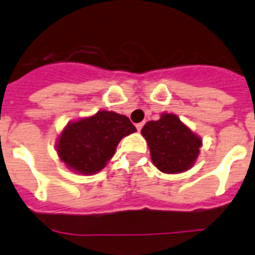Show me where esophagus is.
Wrapping results in <instances>:
<instances>
[{"label":"esophagus","mask_w":255,"mask_h":255,"mask_svg":"<svg viewBox=\"0 0 255 255\" xmlns=\"http://www.w3.org/2000/svg\"><path fill=\"white\" fill-rule=\"evenodd\" d=\"M141 128H143V123H139V124H136V130H138V131H140V130H141Z\"/></svg>","instance_id":"obj_1"}]
</instances>
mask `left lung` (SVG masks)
I'll return each mask as SVG.
<instances>
[{
	"label": "left lung",
	"mask_w": 255,
	"mask_h": 255,
	"mask_svg": "<svg viewBox=\"0 0 255 255\" xmlns=\"http://www.w3.org/2000/svg\"><path fill=\"white\" fill-rule=\"evenodd\" d=\"M154 166L164 173H180L195 163L202 139L173 114H162L141 129Z\"/></svg>",
	"instance_id": "obj_1"
}]
</instances>
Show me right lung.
I'll use <instances>...</instances> for the list:
<instances>
[{
  "label": "right lung",
  "instance_id": "add662e5",
  "mask_svg": "<svg viewBox=\"0 0 255 255\" xmlns=\"http://www.w3.org/2000/svg\"><path fill=\"white\" fill-rule=\"evenodd\" d=\"M136 131L126 116L114 111L69 123L58 136V157L70 170L93 175L105 167L124 136Z\"/></svg>",
  "mask_w": 255,
  "mask_h": 255
}]
</instances>
